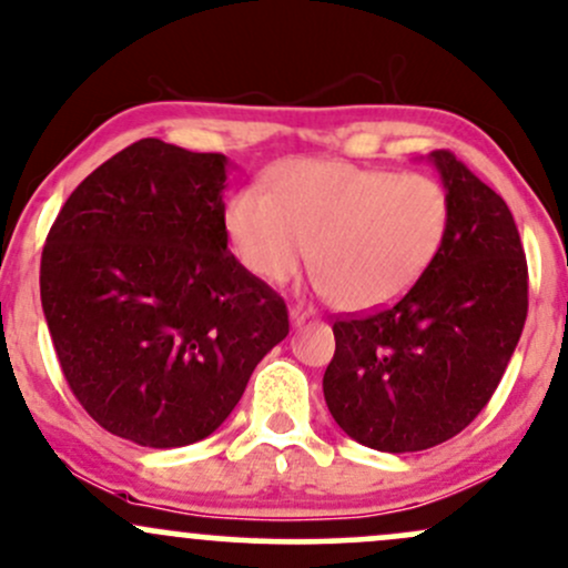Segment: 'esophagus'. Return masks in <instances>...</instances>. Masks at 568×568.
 Returning <instances> with one entry per match:
<instances>
[{"mask_svg":"<svg viewBox=\"0 0 568 568\" xmlns=\"http://www.w3.org/2000/svg\"><path fill=\"white\" fill-rule=\"evenodd\" d=\"M306 317H310V315H306L302 306H291V325H293V328H298V325H304Z\"/></svg>","mask_w":568,"mask_h":568,"instance_id":"obj_1","label":"esophagus"}]
</instances>
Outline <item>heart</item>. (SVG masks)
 <instances>
[{"instance_id": "b5f03b06", "label": "heart", "mask_w": 568, "mask_h": 568, "mask_svg": "<svg viewBox=\"0 0 568 568\" xmlns=\"http://www.w3.org/2000/svg\"><path fill=\"white\" fill-rule=\"evenodd\" d=\"M270 187L247 184L226 200L224 230L237 258L280 285L315 256L317 291L349 312L406 296L452 226L446 186L425 173L291 160L270 173Z\"/></svg>"}]
</instances>
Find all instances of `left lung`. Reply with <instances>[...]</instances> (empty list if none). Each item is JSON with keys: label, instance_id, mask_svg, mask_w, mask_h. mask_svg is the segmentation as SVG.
Segmentation results:
<instances>
[{"label": "left lung", "instance_id": "left-lung-1", "mask_svg": "<svg viewBox=\"0 0 568 568\" xmlns=\"http://www.w3.org/2000/svg\"><path fill=\"white\" fill-rule=\"evenodd\" d=\"M429 158L452 200L446 245L393 306L336 317L323 376L336 425L389 454L425 452L470 425L529 312V266L507 202L448 149Z\"/></svg>", "mask_w": 568, "mask_h": 568}]
</instances>
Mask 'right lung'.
Instances as JSON below:
<instances>
[{
    "label": "right lung",
    "mask_w": 568,
    "mask_h": 568,
    "mask_svg": "<svg viewBox=\"0 0 568 568\" xmlns=\"http://www.w3.org/2000/svg\"><path fill=\"white\" fill-rule=\"evenodd\" d=\"M226 158L141 139L63 202L39 293L71 393L112 435L197 443L288 336V306L226 247Z\"/></svg>",
    "instance_id": "obj_1"
}]
</instances>
